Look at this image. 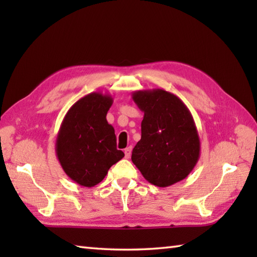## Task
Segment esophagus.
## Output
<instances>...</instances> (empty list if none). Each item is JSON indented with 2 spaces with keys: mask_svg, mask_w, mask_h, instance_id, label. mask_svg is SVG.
<instances>
[{
  "mask_svg": "<svg viewBox=\"0 0 257 257\" xmlns=\"http://www.w3.org/2000/svg\"><path fill=\"white\" fill-rule=\"evenodd\" d=\"M132 150H133L132 147H128V148L124 149V158H125V159H129L130 156H132Z\"/></svg>",
  "mask_w": 257,
  "mask_h": 257,
  "instance_id": "obj_1",
  "label": "esophagus"
}]
</instances>
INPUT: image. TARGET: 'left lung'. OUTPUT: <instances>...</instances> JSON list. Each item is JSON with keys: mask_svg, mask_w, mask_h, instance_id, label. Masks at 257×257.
Returning a JSON list of instances; mask_svg holds the SVG:
<instances>
[{"mask_svg": "<svg viewBox=\"0 0 257 257\" xmlns=\"http://www.w3.org/2000/svg\"><path fill=\"white\" fill-rule=\"evenodd\" d=\"M141 111V139L132 155L144 178L160 188L187 178L200 158V138L189 108L172 92L155 88L133 92Z\"/></svg>", "mask_w": 257, "mask_h": 257, "instance_id": "1", "label": "left lung"}]
</instances>
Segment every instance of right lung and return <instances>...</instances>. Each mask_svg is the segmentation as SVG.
I'll return each instance as SVG.
<instances>
[{"instance_id":"right-lung-1","label":"right lung","mask_w":257,"mask_h":257,"mask_svg":"<svg viewBox=\"0 0 257 257\" xmlns=\"http://www.w3.org/2000/svg\"><path fill=\"white\" fill-rule=\"evenodd\" d=\"M112 97L100 91L81 97L68 109L58 130L55 151L64 172L81 187L101 182L124 154L106 116Z\"/></svg>"}]
</instances>
